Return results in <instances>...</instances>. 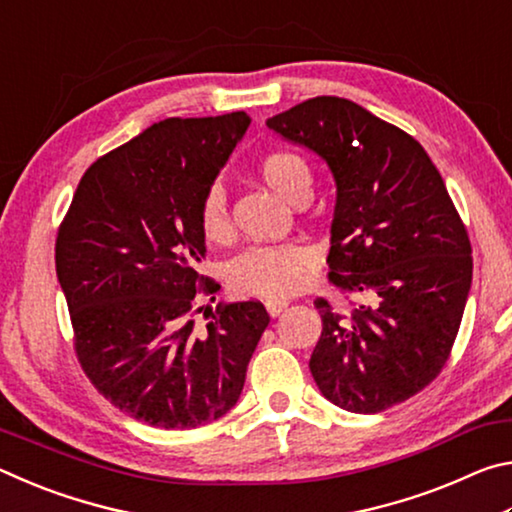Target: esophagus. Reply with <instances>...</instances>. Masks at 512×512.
Wrapping results in <instances>:
<instances>
[{
	"instance_id": "1",
	"label": "esophagus",
	"mask_w": 512,
	"mask_h": 512,
	"mask_svg": "<svg viewBox=\"0 0 512 512\" xmlns=\"http://www.w3.org/2000/svg\"><path fill=\"white\" fill-rule=\"evenodd\" d=\"M264 307H266L268 314H271V316L275 318V316H280L282 311L289 307V300H284V298H268V300L264 302Z\"/></svg>"
}]
</instances>
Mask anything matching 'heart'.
Here are the masks:
<instances>
[{
  "mask_svg": "<svg viewBox=\"0 0 512 512\" xmlns=\"http://www.w3.org/2000/svg\"><path fill=\"white\" fill-rule=\"evenodd\" d=\"M257 173L275 194L296 203L302 196H309L311 169L300 153L291 149H271L257 160ZM198 225L207 241L219 244L230 235L228 207L219 185L207 189ZM314 250L298 241L282 244H257L232 259L228 266V284L237 296L255 298H282L296 291L305 280L307 268L314 266Z\"/></svg>",
  "mask_w": 512,
  "mask_h": 512,
  "instance_id": "1",
  "label": "heart"
}]
</instances>
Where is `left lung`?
<instances>
[{"label":"left lung","mask_w":512,"mask_h":512,"mask_svg":"<svg viewBox=\"0 0 512 512\" xmlns=\"http://www.w3.org/2000/svg\"><path fill=\"white\" fill-rule=\"evenodd\" d=\"M266 126L316 151L336 180L327 280L352 309L314 300L311 375L345 411L402 404L440 375L461 327L472 284L461 214L422 144L354 101L307 99Z\"/></svg>","instance_id":"obj_1"}]
</instances>
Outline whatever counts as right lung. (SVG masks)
Segmentation results:
<instances>
[{
	"instance_id": "right-lung-1",
	"label": "right lung",
	"mask_w": 512,
	"mask_h": 512,
	"mask_svg": "<svg viewBox=\"0 0 512 512\" xmlns=\"http://www.w3.org/2000/svg\"><path fill=\"white\" fill-rule=\"evenodd\" d=\"M250 119L169 117L101 155L58 225L56 273L74 352L94 388L158 429H196L237 404L268 314L246 300L207 311L198 210ZM214 300V298H210Z\"/></svg>"
}]
</instances>
